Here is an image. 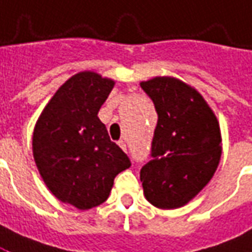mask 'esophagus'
Wrapping results in <instances>:
<instances>
[{
	"instance_id": "obj_1",
	"label": "esophagus",
	"mask_w": 252,
	"mask_h": 252,
	"mask_svg": "<svg viewBox=\"0 0 252 252\" xmlns=\"http://www.w3.org/2000/svg\"><path fill=\"white\" fill-rule=\"evenodd\" d=\"M119 145H120V148L123 149L124 152H126V140H120Z\"/></svg>"
}]
</instances>
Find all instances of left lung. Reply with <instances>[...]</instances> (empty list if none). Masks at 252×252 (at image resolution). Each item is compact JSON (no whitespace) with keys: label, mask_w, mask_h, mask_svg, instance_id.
Listing matches in <instances>:
<instances>
[{"label":"left lung","mask_w":252,"mask_h":252,"mask_svg":"<svg viewBox=\"0 0 252 252\" xmlns=\"http://www.w3.org/2000/svg\"><path fill=\"white\" fill-rule=\"evenodd\" d=\"M155 104L157 126L150 157L140 169L149 201L178 208L211 181L222 146L218 120L197 91L172 77L140 83Z\"/></svg>","instance_id":"1"}]
</instances>
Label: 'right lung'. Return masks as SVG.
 Returning a JSON list of instances; mask_svg holds the SVG:
<instances>
[{
    "instance_id": "1",
    "label": "right lung",
    "mask_w": 252,
    "mask_h": 252,
    "mask_svg": "<svg viewBox=\"0 0 252 252\" xmlns=\"http://www.w3.org/2000/svg\"><path fill=\"white\" fill-rule=\"evenodd\" d=\"M113 87L96 73H78L56 91L34 128L32 155L44 182L78 210L106 201L114 178L131 167L97 117Z\"/></svg>"
}]
</instances>
